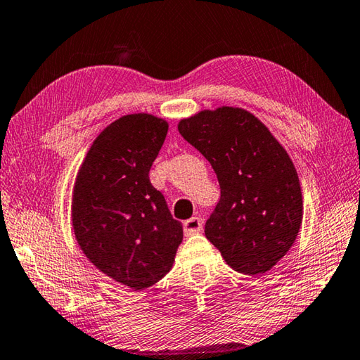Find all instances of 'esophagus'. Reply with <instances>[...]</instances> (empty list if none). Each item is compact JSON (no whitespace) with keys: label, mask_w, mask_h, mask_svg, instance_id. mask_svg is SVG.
Instances as JSON below:
<instances>
[{"label":"esophagus","mask_w":360,"mask_h":360,"mask_svg":"<svg viewBox=\"0 0 360 360\" xmlns=\"http://www.w3.org/2000/svg\"><path fill=\"white\" fill-rule=\"evenodd\" d=\"M202 230V220L200 217H192L184 221V233L186 236H192Z\"/></svg>","instance_id":"obj_1"}]
</instances>
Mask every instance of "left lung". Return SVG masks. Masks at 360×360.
I'll use <instances>...</instances> for the list:
<instances>
[{"label":"left lung","instance_id":"left-lung-1","mask_svg":"<svg viewBox=\"0 0 360 360\" xmlns=\"http://www.w3.org/2000/svg\"><path fill=\"white\" fill-rule=\"evenodd\" d=\"M179 134L211 163L220 201L205 233L234 271L261 276L282 259L302 225L296 168L257 116L239 107L201 110Z\"/></svg>","mask_w":360,"mask_h":360}]
</instances>
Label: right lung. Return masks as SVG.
Returning a JSON list of instances; mask_svg holds the SVG:
<instances>
[{
	"mask_svg": "<svg viewBox=\"0 0 360 360\" xmlns=\"http://www.w3.org/2000/svg\"><path fill=\"white\" fill-rule=\"evenodd\" d=\"M168 122L149 113L113 121L93 141L72 192V228L97 269L134 291L172 269L182 225L169 214L149 169Z\"/></svg>",
	"mask_w": 360,
	"mask_h": 360,
	"instance_id": "1",
	"label": "right lung"
}]
</instances>
